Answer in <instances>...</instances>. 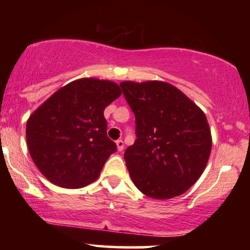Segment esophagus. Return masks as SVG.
I'll list each match as a JSON object with an SVG mask.
<instances>
[{"label":"esophagus","mask_w":250,"mask_h":250,"mask_svg":"<svg viewBox=\"0 0 250 250\" xmlns=\"http://www.w3.org/2000/svg\"><path fill=\"white\" fill-rule=\"evenodd\" d=\"M116 145H117L118 151H123V150H124V142H123V140H117V141H116Z\"/></svg>","instance_id":"obj_1"}]
</instances>
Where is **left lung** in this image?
<instances>
[{
	"instance_id": "8db88e82",
	"label": "left lung",
	"mask_w": 250,
	"mask_h": 250,
	"mask_svg": "<svg viewBox=\"0 0 250 250\" xmlns=\"http://www.w3.org/2000/svg\"><path fill=\"white\" fill-rule=\"evenodd\" d=\"M119 86L135 116L136 140L124 153L135 187L153 199L184 193L203 174L210 155L206 116L164 82H123Z\"/></svg>"
}]
</instances>
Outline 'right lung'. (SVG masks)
Masks as SVG:
<instances>
[{
	"label": "right lung",
	"mask_w": 250,
	"mask_h": 250,
	"mask_svg": "<svg viewBox=\"0 0 250 250\" xmlns=\"http://www.w3.org/2000/svg\"><path fill=\"white\" fill-rule=\"evenodd\" d=\"M122 94L109 81L82 78L57 91L26 126L30 156L50 182L77 189L93 182L117 146L104 110Z\"/></svg>",
	"instance_id": "right-lung-1"
}]
</instances>
